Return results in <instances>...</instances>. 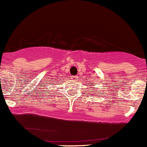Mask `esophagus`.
<instances>
[{
	"label": "esophagus",
	"mask_w": 147,
	"mask_h": 147,
	"mask_svg": "<svg viewBox=\"0 0 147 147\" xmlns=\"http://www.w3.org/2000/svg\"><path fill=\"white\" fill-rule=\"evenodd\" d=\"M78 77L76 76V75H73V76L71 77V79H72V80H74V81L78 80Z\"/></svg>",
	"instance_id": "esophagus-1"
}]
</instances>
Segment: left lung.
Returning a JSON list of instances; mask_svg holds the SVG:
<instances>
[{
	"instance_id": "8db88e82",
	"label": "left lung",
	"mask_w": 147,
	"mask_h": 147,
	"mask_svg": "<svg viewBox=\"0 0 147 147\" xmlns=\"http://www.w3.org/2000/svg\"><path fill=\"white\" fill-rule=\"evenodd\" d=\"M93 85H94V84H93Z\"/></svg>"
}]
</instances>
